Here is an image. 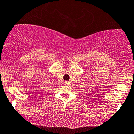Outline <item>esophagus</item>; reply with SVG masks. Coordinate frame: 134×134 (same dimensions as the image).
Segmentation results:
<instances>
[{
  "mask_svg": "<svg viewBox=\"0 0 134 134\" xmlns=\"http://www.w3.org/2000/svg\"><path fill=\"white\" fill-rule=\"evenodd\" d=\"M69 82H68V81H65V85H66V86H68V85H69Z\"/></svg>",
  "mask_w": 134,
  "mask_h": 134,
  "instance_id": "esophagus-1",
  "label": "esophagus"
}]
</instances>
